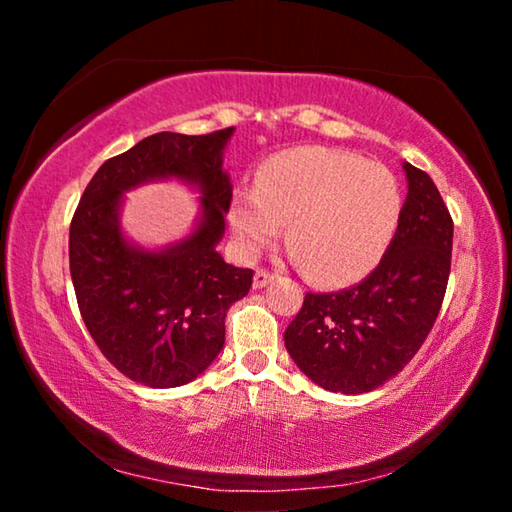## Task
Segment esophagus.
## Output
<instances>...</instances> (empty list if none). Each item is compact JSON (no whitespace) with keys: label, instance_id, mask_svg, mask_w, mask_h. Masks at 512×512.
Wrapping results in <instances>:
<instances>
[{"label":"esophagus","instance_id":"1","mask_svg":"<svg viewBox=\"0 0 512 512\" xmlns=\"http://www.w3.org/2000/svg\"><path fill=\"white\" fill-rule=\"evenodd\" d=\"M275 280L273 273L264 271V268H259V271H255V277H253V289H264L266 284H271Z\"/></svg>","mask_w":512,"mask_h":512}]
</instances>
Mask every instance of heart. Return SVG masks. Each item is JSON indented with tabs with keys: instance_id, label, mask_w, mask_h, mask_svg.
<instances>
[{
	"instance_id": "b5f03b06",
	"label": "heart",
	"mask_w": 512,
	"mask_h": 512,
	"mask_svg": "<svg viewBox=\"0 0 512 512\" xmlns=\"http://www.w3.org/2000/svg\"><path fill=\"white\" fill-rule=\"evenodd\" d=\"M404 214V192L393 171L359 155L296 146L271 155L255 189H237L228 221L244 257L280 237L302 271L325 287H343L375 271L391 248Z\"/></svg>"
}]
</instances>
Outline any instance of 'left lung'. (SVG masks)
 I'll return each instance as SVG.
<instances>
[{"mask_svg":"<svg viewBox=\"0 0 512 512\" xmlns=\"http://www.w3.org/2000/svg\"><path fill=\"white\" fill-rule=\"evenodd\" d=\"M409 194L400 230L366 280L336 293H307L284 332L296 366L320 388L359 395L393 379L443 305L454 223L427 173L404 162Z\"/></svg>","mask_w":512,"mask_h":512,"instance_id":"left-lung-1","label":"left lung"}]
</instances>
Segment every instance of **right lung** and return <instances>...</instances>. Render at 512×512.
<instances>
[{
	"label": "right lung",
	"instance_id": "right-lung-1",
	"mask_svg": "<svg viewBox=\"0 0 512 512\" xmlns=\"http://www.w3.org/2000/svg\"><path fill=\"white\" fill-rule=\"evenodd\" d=\"M235 128L210 135L155 133L106 160L69 225V273L83 323L112 366L151 388L183 386L212 366L225 343V314L253 284L250 268L225 264L232 183L223 151ZM180 179L202 194L195 230L144 249L120 228L123 194Z\"/></svg>",
	"mask_w": 512,
	"mask_h": 512
}]
</instances>
